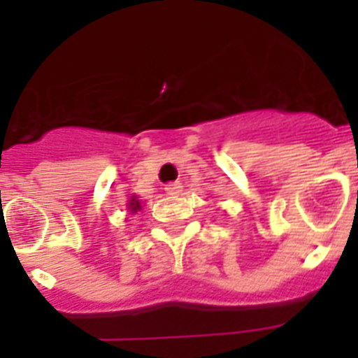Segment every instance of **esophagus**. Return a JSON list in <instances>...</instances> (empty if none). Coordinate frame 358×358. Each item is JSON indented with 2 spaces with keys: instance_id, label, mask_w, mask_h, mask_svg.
<instances>
[{
  "instance_id": "34e87169",
  "label": "esophagus",
  "mask_w": 358,
  "mask_h": 358,
  "mask_svg": "<svg viewBox=\"0 0 358 358\" xmlns=\"http://www.w3.org/2000/svg\"><path fill=\"white\" fill-rule=\"evenodd\" d=\"M164 192L169 195H178L182 192V184L180 182H169L166 186H164Z\"/></svg>"
}]
</instances>
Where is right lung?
<instances>
[{"mask_svg": "<svg viewBox=\"0 0 358 358\" xmlns=\"http://www.w3.org/2000/svg\"><path fill=\"white\" fill-rule=\"evenodd\" d=\"M130 209H132L134 213H136V210L140 209V201H136V199H134V197H132V199H130Z\"/></svg>", "mask_w": 358, "mask_h": 358, "instance_id": "add662e5", "label": "right lung"}]
</instances>
